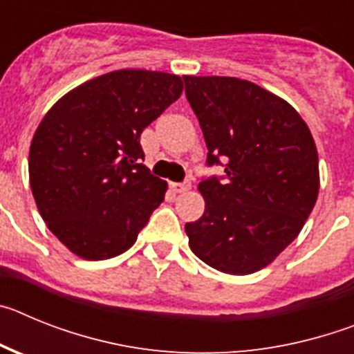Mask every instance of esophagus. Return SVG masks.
Returning <instances> with one entry per match:
<instances>
[{
  "instance_id": "34e87169",
  "label": "esophagus",
  "mask_w": 354,
  "mask_h": 354,
  "mask_svg": "<svg viewBox=\"0 0 354 354\" xmlns=\"http://www.w3.org/2000/svg\"><path fill=\"white\" fill-rule=\"evenodd\" d=\"M170 187L174 193H186L192 187V183L189 180H184V183H170Z\"/></svg>"
}]
</instances>
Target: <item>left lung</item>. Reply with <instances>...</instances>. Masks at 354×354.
Segmentation results:
<instances>
[{
    "label": "left lung",
    "mask_w": 354,
    "mask_h": 354,
    "mask_svg": "<svg viewBox=\"0 0 354 354\" xmlns=\"http://www.w3.org/2000/svg\"><path fill=\"white\" fill-rule=\"evenodd\" d=\"M186 99L221 177L198 184L205 212L186 223L200 261L228 274L273 262L298 237L319 193L310 129L289 102L252 81L184 76Z\"/></svg>",
    "instance_id": "obj_1"
}]
</instances>
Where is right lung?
I'll return each mask as SVG.
<instances>
[{
    "label": "right lung",
    "instance_id": "right-lung-1",
    "mask_svg": "<svg viewBox=\"0 0 354 354\" xmlns=\"http://www.w3.org/2000/svg\"><path fill=\"white\" fill-rule=\"evenodd\" d=\"M175 74L124 68L71 90L30 147V184L49 230L80 257L102 261L134 245L167 183L150 174L140 136L180 97Z\"/></svg>",
    "mask_w": 354,
    "mask_h": 354
}]
</instances>
